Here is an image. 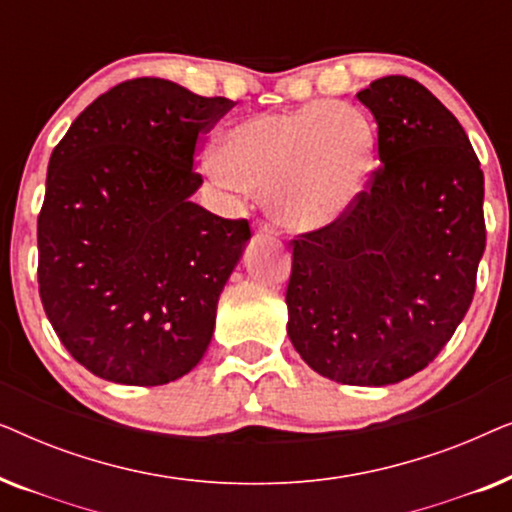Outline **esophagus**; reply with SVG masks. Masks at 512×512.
Returning <instances> with one entry per match:
<instances>
[{
	"instance_id": "esophagus-1",
	"label": "esophagus",
	"mask_w": 512,
	"mask_h": 512,
	"mask_svg": "<svg viewBox=\"0 0 512 512\" xmlns=\"http://www.w3.org/2000/svg\"><path fill=\"white\" fill-rule=\"evenodd\" d=\"M256 233H258V235H268V237H272V235H277V230L272 228L270 223L258 221V223H256Z\"/></svg>"
}]
</instances>
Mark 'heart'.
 Here are the masks:
<instances>
[{
  "label": "heart",
  "instance_id": "obj_1",
  "mask_svg": "<svg viewBox=\"0 0 512 512\" xmlns=\"http://www.w3.org/2000/svg\"><path fill=\"white\" fill-rule=\"evenodd\" d=\"M373 158L375 130L361 109L314 102L228 125L209 172L242 193H263L279 226L317 230L354 205Z\"/></svg>",
  "mask_w": 512,
  "mask_h": 512
}]
</instances>
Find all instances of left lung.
Here are the masks:
<instances>
[{
  "label": "left lung",
  "instance_id": "8db88e82",
  "mask_svg": "<svg viewBox=\"0 0 512 512\" xmlns=\"http://www.w3.org/2000/svg\"><path fill=\"white\" fill-rule=\"evenodd\" d=\"M382 167L352 207L293 240L289 338L319 375L384 387L419 373L466 317L485 251V177L464 128L408 76L356 93Z\"/></svg>",
  "mask_w": 512,
  "mask_h": 512
}]
</instances>
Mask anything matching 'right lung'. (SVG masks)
I'll list each match as a JSON object with an SVG mask.
<instances>
[{"label": "right lung", "instance_id": "right-lung-1", "mask_svg": "<svg viewBox=\"0 0 512 512\" xmlns=\"http://www.w3.org/2000/svg\"><path fill=\"white\" fill-rule=\"evenodd\" d=\"M233 100L165 79L97 97L51 153L37 223L39 296L69 354L102 380L158 387L198 366L247 219L195 205L200 135Z\"/></svg>", "mask_w": 512, "mask_h": 512}]
</instances>
